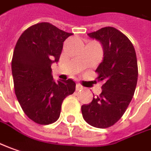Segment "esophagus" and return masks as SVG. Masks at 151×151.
<instances>
[{
  "label": "esophagus",
  "instance_id": "esophagus-1",
  "mask_svg": "<svg viewBox=\"0 0 151 151\" xmlns=\"http://www.w3.org/2000/svg\"><path fill=\"white\" fill-rule=\"evenodd\" d=\"M76 89H77V90H83V87L80 83H77V84H76Z\"/></svg>",
  "mask_w": 151,
  "mask_h": 151
}]
</instances>
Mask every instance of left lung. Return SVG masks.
Returning <instances> with one entry per match:
<instances>
[{
    "label": "left lung",
    "mask_w": 151,
    "mask_h": 151,
    "mask_svg": "<svg viewBox=\"0 0 151 151\" xmlns=\"http://www.w3.org/2000/svg\"><path fill=\"white\" fill-rule=\"evenodd\" d=\"M88 35L103 46V61L95 72L97 78L105 83L101 95L82 106L83 117L93 127L106 128L121 118L134 96L138 81L136 52L128 37L113 27Z\"/></svg>",
    "instance_id": "8db88e82"
}]
</instances>
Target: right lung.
Masks as SVG:
<instances>
[{
    "label": "right lung",
    "mask_w": 151,
    "mask_h": 151,
    "mask_svg": "<svg viewBox=\"0 0 151 151\" xmlns=\"http://www.w3.org/2000/svg\"><path fill=\"white\" fill-rule=\"evenodd\" d=\"M72 35L51 23H40L25 30L16 44L12 60L15 94L24 113L36 123L55 122L63 100L75 91L71 78L56 82L50 68L59 61L63 42Z\"/></svg>",
    "instance_id": "right-lung-1"
}]
</instances>
